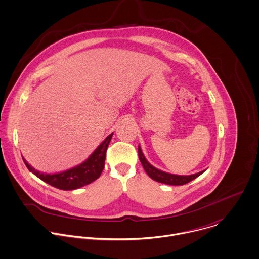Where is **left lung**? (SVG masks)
Masks as SVG:
<instances>
[{
    "label": "left lung",
    "instance_id": "obj_1",
    "mask_svg": "<svg viewBox=\"0 0 259 259\" xmlns=\"http://www.w3.org/2000/svg\"><path fill=\"white\" fill-rule=\"evenodd\" d=\"M138 156L140 159V162L144 168V170L146 171V174L149 176V178H151L152 180H154L155 182L161 183V184H165V185H169V186H183L186 185L190 182H192L193 180L197 179L198 177H200L205 170L200 171L198 174L195 175H191V176H179V175H172V174H168L165 171H162L156 167H154L152 164H150L147 159L145 158L140 145H138Z\"/></svg>",
    "mask_w": 259,
    "mask_h": 259
}]
</instances>
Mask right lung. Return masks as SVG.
Wrapping results in <instances>:
<instances>
[{"mask_svg":"<svg viewBox=\"0 0 259 259\" xmlns=\"http://www.w3.org/2000/svg\"><path fill=\"white\" fill-rule=\"evenodd\" d=\"M112 136H113V133H111L83 162L61 172H57V174L40 172L36 170L34 167H32L25 160L24 157H23V160L27 168L32 174H34L37 178L45 182L46 184L63 191L76 190L93 183L98 178H100L105 166L106 151L112 139Z\"/></svg>","mask_w":259,"mask_h":259,"instance_id":"obj_1","label":"right lung"}]
</instances>
